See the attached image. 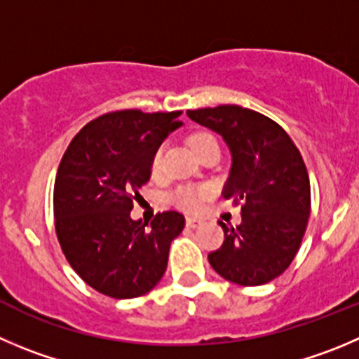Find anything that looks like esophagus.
<instances>
[{
	"label": "esophagus",
	"instance_id": "34e87169",
	"mask_svg": "<svg viewBox=\"0 0 359 359\" xmlns=\"http://www.w3.org/2000/svg\"><path fill=\"white\" fill-rule=\"evenodd\" d=\"M201 225H203V222H201L199 218H192V217L187 218V227L197 229V227H201Z\"/></svg>",
	"mask_w": 359,
	"mask_h": 359
}]
</instances>
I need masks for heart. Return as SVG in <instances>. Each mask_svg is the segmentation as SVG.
Masks as SVG:
<instances>
[{"instance_id": "obj_1", "label": "heart", "mask_w": 359, "mask_h": 359, "mask_svg": "<svg viewBox=\"0 0 359 359\" xmlns=\"http://www.w3.org/2000/svg\"><path fill=\"white\" fill-rule=\"evenodd\" d=\"M189 144L194 149V153L199 156L204 149L217 144V139L211 134H208V132H196V134L190 135ZM160 167H162V148H158L153 153L151 172L156 174L160 170ZM210 196L211 187H180V189H176L170 194V203L176 204L177 208H182L185 211H197L203 206L204 199H208Z\"/></svg>"}]
</instances>
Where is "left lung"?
Segmentation results:
<instances>
[{
	"instance_id": "1",
	"label": "left lung",
	"mask_w": 359,
	"mask_h": 359,
	"mask_svg": "<svg viewBox=\"0 0 359 359\" xmlns=\"http://www.w3.org/2000/svg\"><path fill=\"white\" fill-rule=\"evenodd\" d=\"M187 114L222 135L233 162L224 197L241 203L240 225L218 222L225 240L208 261L233 284H268L289 268L309 224L305 162L287 132L252 109L218 105Z\"/></svg>"
}]
</instances>
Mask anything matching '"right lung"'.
<instances>
[{
    "mask_svg": "<svg viewBox=\"0 0 359 359\" xmlns=\"http://www.w3.org/2000/svg\"><path fill=\"white\" fill-rule=\"evenodd\" d=\"M180 114L109 112L88 123L61 158L54 183L57 240L75 273L102 294L137 298L165 273L185 217L165 211L148 227L130 211L149 182L153 153L183 125Z\"/></svg>",
    "mask_w": 359,
    "mask_h": 359,
    "instance_id": "1",
    "label": "right lung"
}]
</instances>
